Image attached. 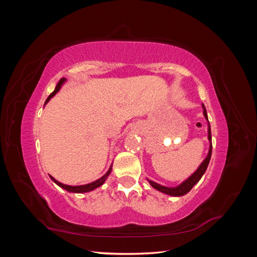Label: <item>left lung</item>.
I'll list each match as a JSON object with an SVG mask.
<instances>
[{
	"mask_svg": "<svg viewBox=\"0 0 257 257\" xmlns=\"http://www.w3.org/2000/svg\"><path fill=\"white\" fill-rule=\"evenodd\" d=\"M203 109H204L205 118L208 121V115H207V111H206V108H205L204 104H203ZM208 139H209V143H210L208 155L206 157V159L203 161V163H201V164L199 165V167L197 168V170H196L195 173H194L192 176H190L181 184H179L177 186H174V188H168V186L161 185V184L154 182L152 180H149V179H148V181H149V183L151 184L152 188H154L155 190H158V191H160L162 193L167 194V195H170V196H183V195H185L186 193H189L192 190L193 186L195 185L200 180V178L203 177V175L205 174L206 169H207V167L209 165L210 159H211L212 142H211V128H210L209 121H208Z\"/></svg>",
	"mask_w": 257,
	"mask_h": 257,
	"instance_id": "obj_1",
	"label": "left lung"
}]
</instances>
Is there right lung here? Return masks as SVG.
I'll use <instances>...</instances> for the list:
<instances>
[{
  "instance_id": "add662e5",
  "label": "right lung",
  "mask_w": 257,
  "mask_h": 257,
  "mask_svg": "<svg viewBox=\"0 0 257 257\" xmlns=\"http://www.w3.org/2000/svg\"><path fill=\"white\" fill-rule=\"evenodd\" d=\"M65 81H66V79H65V78H61V79H60V81H59V82H58V84H57L56 89H54V91H53V92L51 93V94L48 96V98L46 99L45 104H47V103L49 102V100H50V98H51V97H53L54 95H56V93L60 90V88L62 87V84H63ZM111 170H112V165L109 167V169H108V172H107L103 177H100L99 179H97L96 181H94V182H91V183H88V184H84V185H76V186L63 184V183L59 182L58 180H56V179H54L52 176H49V177L51 178V180H52L54 183L58 184V185L60 186V188L66 190L67 192H72V193H87V192H90V191L95 190L96 188H99L100 185H103V184H104V182L106 181V179L108 178V176L110 175Z\"/></svg>"
}]
</instances>
